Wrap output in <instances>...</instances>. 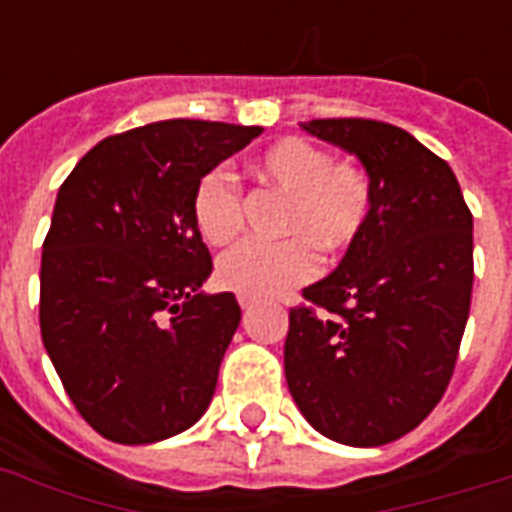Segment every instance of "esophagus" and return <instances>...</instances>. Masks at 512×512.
<instances>
[{"label": "esophagus", "instance_id": "1", "mask_svg": "<svg viewBox=\"0 0 512 512\" xmlns=\"http://www.w3.org/2000/svg\"><path fill=\"white\" fill-rule=\"evenodd\" d=\"M239 305H241V311H252V305H255V300L252 297H239Z\"/></svg>", "mask_w": 512, "mask_h": 512}]
</instances>
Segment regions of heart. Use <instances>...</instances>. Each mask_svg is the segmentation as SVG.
Instances as JSON below:
<instances>
[{"mask_svg":"<svg viewBox=\"0 0 512 512\" xmlns=\"http://www.w3.org/2000/svg\"><path fill=\"white\" fill-rule=\"evenodd\" d=\"M255 175L289 199L281 217V244L241 241L217 260V281L236 295L271 300L300 287L316 271L313 252L337 255L361 236L372 215V177L353 162H335L305 138L273 143L255 164ZM193 223L201 239L220 247L241 228V191L228 170H212L193 191Z\"/></svg>","mask_w":512,"mask_h":512,"instance_id":"obj_1","label":"heart"}]
</instances>
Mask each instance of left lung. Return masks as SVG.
<instances>
[{"mask_svg": "<svg viewBox=\"0 0 512 512\" xmlns=\"http://www.w3.org/2000/svg\"><path fill=\"white\" fill-rule=\"evenodd\" d=\"M308 135L356 156L372 215L327 279L289 311L284 374L303 417L345 446L406 436L452 380L473 292V215L452 167L372 119H313Z\"/></svg>", "mask_w": 512, "mask_h": 512, "instance_id": "obj_1", "label": "left lung"}]
</instances>
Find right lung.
Segmentation results:
<instances>
[{
    "instance_id": "add662e5",
    "label": "right lung",
    "mask_w": 512,
    "mask_h": 512,
    "mask_svg": "<svg viewBox=\"0 0 512 512\" xmlns=\"http://www.w3.org/2000/svg\"><path fill=\"white\" fill-rule=\"evenodd\" d=\"M260 127L170 119L100 140L60 185L42 247V342L76 412L116 444L201 420L241 308L207 295L193 191Z\"/></svg>"
}]
</instances>
